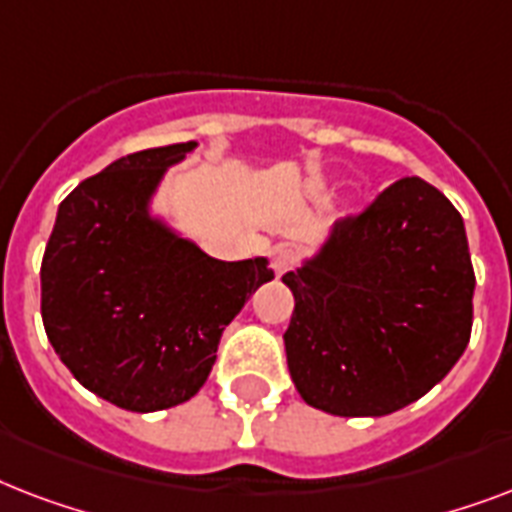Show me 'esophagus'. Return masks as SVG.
<instances>
[{
  "mask_svg": "<svg viewBox=\"0 0 512 512\" xmlns=\"http://www.w3.org/2000/svg\"><path fill=\"white\" fill-rule=\"evenodd\" d=\"M297 265V255L292 252V249L281 247L273 252V271H276V276H284V273L295 271Z\"/></svg>",
  "mask_w": 512,
  "mask_h": 512,
  "instance_id": "34e87169",
  "label": "esophagus"
}]
</instances>
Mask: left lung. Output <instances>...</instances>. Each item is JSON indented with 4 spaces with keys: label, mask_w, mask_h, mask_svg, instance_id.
Listing matches in <instances>:
<instances>
[{
    "label": "left lung",
    "mask_w": 512,
    "mask_h": 512,
    "mask_svg": "<svg viewBox=\"0 0 512 512\" xmlns=\"http://www.w3.org/2000/svg\"><path fill=\"white\" fill-rule=\"evenodd\" d=\"M284 332L297 393L337 417H382L428 393L468 348L473 263L462 215L422 177H404L337 220L284 276Z\"/></svg>",
    "instance_id": "8db88e82"
}]
</instances>
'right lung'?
I'll use <instances>...</instances> for the list:
<instances>
[{
  "label": "right lung",
  "mask_w": 512,
  "mask_h": 512,
  "mask_svg": "<svg viewBox=\"0 0 512 512\" xmlns=\"http://www.w3.org/2000/svg\"><path fill=\"white\" fill-rule=\"evenodd\" d=\"M196 140L122 156L58 207L42 260V321L68 372L127 412H162L199 393L223 329L273 279L268 257L223 263L151 199Z\"/></svg>",
  "instance_id": "obj_1"
}]
</instances>
